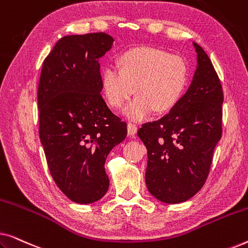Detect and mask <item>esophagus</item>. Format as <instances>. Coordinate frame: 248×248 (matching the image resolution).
<instances>
[{
  "label": "esophagus",
  "mask_w": 248,
  "mask_h": 248,
  "mask_svg": "<svg viewBox=\"0 0 248 248\" xmlns=\"http://www.w3.org/2000/svg\"><path fill=\"white\" fill-rule=\"evenodd\" d=\"M137 131H138L137 125L132 124V123H128L127 124V133H128V135L133 137V135L137 134Z\"/></svg>",
  "instance_id": "1"
}]
</instances>
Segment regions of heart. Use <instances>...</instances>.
<instances>
[{
	"instance_id": "1",
	"label": "heart",
	"mask_w": 248,
	"mask_h": 248,
	"mask_svg": "<svg viewBox=\"0 0 248 248\" xmlns=\"http://www.w3.org/2000/svg\"><path fill=\"white\" fill-rule=\"evenodd\" d=\"M120 70L105 67L101 87L107 103L121 107L131 94L137 93L124 107L131 121H142L152 111L158 114L172 109L184 94L189 70L184 59L154 47L128 49L118 59Z\"/></svg>"
}]
</instances>
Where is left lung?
<instances>
[{
  "instance_id": "8db88e82",
  "label": "left lung",
  "mask_w": 248,
  "mask_h": 248,
  "mask_svg": "<svg viewBox=\"0 0 248 248\" xmlns=\"http://www.w3.org/2000/svg\"><path fill=\"white\" fill-rule=\"evenodd\" d=\"M196 69L187 91L160 120L138 131L148 150L145 184L159 201H187L204 185L222 133L223 93L204 49L193 43Z\"/></svg>"
}]
</instances>
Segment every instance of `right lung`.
<instances>
[{
	"mask_svg": "<svg viewBox=\"0 0 248 248\" xmlns=\"http://www.w3.org/2000/svg\"><path fill=\"white\" fill-rule=\"evenodd\" d=\"M114 38L64 36L44 60L38 86L39 138L50 175L71 201L90 204L109 187L105 161L125 140L126 123L101 96L99 59Z\"/></svg>",
	"mask_w": 248,
	"mask_h": 248,
	"instance_id": "obj_1",
	"label": "right lung"
}]
</instances>
